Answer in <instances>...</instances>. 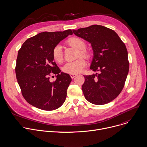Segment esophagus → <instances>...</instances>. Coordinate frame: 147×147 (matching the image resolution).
Listing matches in <instances>:
<instances>
[{
    "label": "esophagus",
    "instance_id": "esophagus-1",
    "mask_svg": "<svg viewBox=\"0 0 147 147\" xmlns=\"http://www.w3.org/2000/svg\"><path fill=\"white\" fill-rule=\"evenodd\" d=\"M77 75H76V74H70V76H71V77L72 79H74V78H75Z\"/></svg>",
    "mask_w": 147,
    "mask_h": 147
}]
</instances>
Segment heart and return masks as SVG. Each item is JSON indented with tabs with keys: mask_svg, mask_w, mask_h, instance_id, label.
I'll return each instance as SVG.
<instances>
[{
	"mask_svg": "<svg viewBox=\"0 0 147 147\" xmlns=\"http://www.w3.org/2000/svg\"><path fill=\"white\" fill-rule=\"evenodd\" d=\"M67 42L69 46L78 50V57L82 56L88 58L89 57L90 54L89 51L85 49L86 43L82 39L77 37H74L70 38ZM52 55L54 60L55 62L58 63H61L63 62V53L62 47L60 45H57L54 47L52 51ZM86 65V61L84 58L80 57L74 61L66 63L64 65L63 70L64 72L67 74H79L83 71Z\"/></svg>",
	"mask_w": 147,
	"mask_h": 147,
	"instance_id": "heart-1",
	"label": "heart"
}]
</instances>
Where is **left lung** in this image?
Instances as JSON below:
<instances>
[{"mask_svg":"<svg viewBox=\"0 0 147 147\" xmlns=\"http://www.w3.org/2000/svg\"><path fill=\"white\" fill-rule=\"evenodd\" d=\"M72 31L91 44L93 57L90 69L100 72L84 76L82 89L85 98L96 105L112 101L122 90L129 73L125 43L114 31L102 25H93Z\"/></svg>","mask_w":147,"mask_h":147,"instance_id":"left-lung-1","label":"left lung"}]
</instances>
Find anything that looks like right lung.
I'll return each mask as SVG.
<instances>
[{"instance_id": "add662e5", "label": "right lung", "mask_w": 147, "mask_h": 147, "mask_svg": "<svg viewBox=\"0 0 147 147\" xmlns=\"http://www.w3.org/2000/svg\"><path fill=\"white\" fill-rule=\"evenodd\" d=\"M72 31L43 32L28 39L18 52L16 74L22 94L32 106L45 111L60 107L65 102L70 75L61 72L52 55L54 47ZM56 75L50 82L49 76Z\"/></svg>"}]
</instances>
